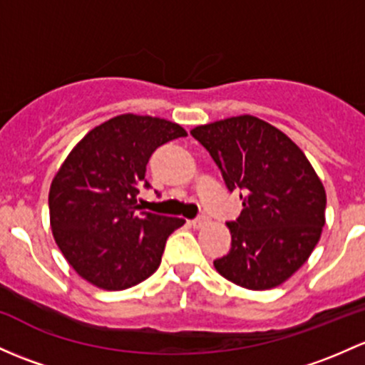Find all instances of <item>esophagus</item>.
<instances>
[{
  "label": "esophagus",
  "instance_id": "1",
  "mask_svg": "<svg viewBox=\"0 0 365 365\" xmlns=\"http://www.w3.org/2000/svg\"><path fill=\"white\" fill-rule=\"evenodd\" d=\"M208 220H210V218L206 217V215H201V217L194 218V220H192V225H194L195 229H199V227H202V225H205V224H208Z\"/></svg>",
  "mask_w": 365,
  "mask_h": 365
}]
</instances>
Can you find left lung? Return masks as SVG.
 <instances>
[{
	"label": "left lung",
	"mask_w": 365,
	"mask_h": 365,
	"mask_svg": "<svg viewBox=\"0 0 365 365\" xmlns=\"http://www.w3.org/2000/svg\"><path fill=\"white\" fill-rule=\"evenodd\" d=\"M190 134L210 152L243 210L227 222L231 250L213 260L229 282L250 290L282 285L312 255L325 225L320 178L304 152L274 125L252 117L199 125Z\"/></svg>",
	"instance_id": "left-lung-1"
}]
</instances>
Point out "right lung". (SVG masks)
<instances>
[{
	"mask_svg": "<svg viewBox=\"0 0 365 365\" xmlns=\"http://www.w3.org/2000/svg\"><path fill=\"white\" fill-rule=\"evenodd\" d=\"M183 136L164 118L118 115L87 133L57 171L48 194L53 240L92 285L124 290L157 271L168 236L185 220L143 212L138 194L150 189L152 153Z\"/></svg>",
	"mask_w": 365,
	"mask_h": 365,
	"instance_id": "right-lung-1",
	"label": "right lung"
}]
</instances>
